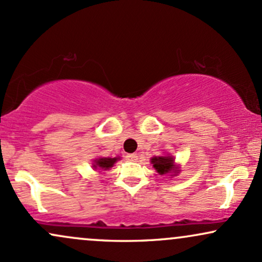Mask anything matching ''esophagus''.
<instances>
[{
	"mask_svg": "<svg viewBox=\"0 0 262 262\" xmlns=\"http://www.w3.org/2000/svg\"><path fill=\"white\" fill-rule=\"evenodd\" d=\"M126 159H127V161H132V162H136L137 159H138V157H137V155H127L126 156Z\"/></svg>",
	"mask_w": 262,
	"mask_h": 262,
	"instance_id": "34e87169",
	"label": "esophagus"
}]
</instances>
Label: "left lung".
<instances>
[{
  "label": "left lung",
  "mask_w": 262,
  "mask_h": 262,
  "mask_svg": "<svg viewBox=\"0 0 262 262\" xmlns=\"http://www.w3.org/2000/svg\"><path fill=\"white\" fill-rule=\"evenodd\" d=\"M150 163L153 164V168L156 169L157 173L161 175L171 173L177 175L179 173V168L174 163V158L171 156H161V157H153L150 159Z\"/></svg>",
  "instance_id": "8db88e82"
}]
</instances>
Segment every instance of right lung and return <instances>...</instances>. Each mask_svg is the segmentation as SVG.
I'll use <instances>...</instances> for the list:
<instances>
[{"label": "right lung", "instance_id": "1", "mask_svg": "<svg viewBox=\"0 0 262 262\" xmlns=\"http://www.w3.org/2000/svg\"><path fill=\"white\" fill-rule=\"evenodd\" d=\"M119 158H97L94 161V164H93V168L94 169H100V170H107V169H110L113 167L114 164H115V162L118 161Z\"/></svg>", "mask_w": 262, "mask_h": 262}]
</instances>
